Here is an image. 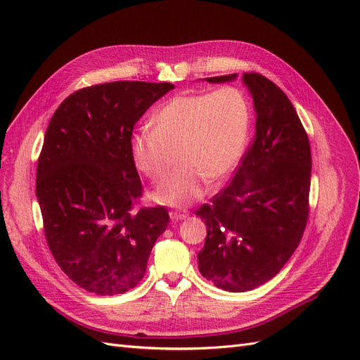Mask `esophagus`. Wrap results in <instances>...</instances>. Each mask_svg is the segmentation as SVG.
<instances>
[{"label":"esophagus","mask_w":360,"mask_h":360,"mask_svg":"<svg viewBox=\"0 0 360 360\" xmlns=\"http://www.w3.org/2000/svg\"><path fill=\"white\" fill-rule=\"evenodd\" d=\"M189 216V213L186 210H179V212H169V217L171 221L174 222H179V221H183L186 219V217Z\"/></svg>","instance_id":"obj_1"}]
</instances>
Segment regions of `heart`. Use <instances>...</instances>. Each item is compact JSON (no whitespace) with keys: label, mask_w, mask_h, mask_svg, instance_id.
I'll return each mask as SVG.
<instances>
[{"label":"heart","mask_w":360,"mask_h":360,"mask_svg":"<svg viewBox=\"0 0 360 360\" xmlns=\"http://www.w3.org/2000/svg\"><path fill=\"white\" fill-rule=\"evenodd\" d=\"M250 118L249 99L238 86L174 96L156 112L153 126L141 127L132 139L135 167L151 181L165 177L180 151L181 167L151 198L183 207L202 197L207 181L224 183L242 160Z\"/></svg>","instance_id":"obj_1"}]
</instances>
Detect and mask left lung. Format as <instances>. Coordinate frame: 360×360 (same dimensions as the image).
Wrapping results in <instances>:
<instances>
[{"label":"left lung","instance_id":"8db88e82","mask_svg":"<svg viewBox=\"0 0 360 360\" xmlns=\"http://www.w3.org/2000/svg\"><path fill=\"white\" fill-rule=\"evenodd\" d=\"M237 73L205 78L230 82ZM255 136L231 181L197 213L207 226L201 275L231 292L266 284L299 246L309 213L311 146L292 103L263 75L243 73Z\"/></svg>","mask_w":360,"mask_h":360}]
</instances>
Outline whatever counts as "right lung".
Wrapping results in <instances>:
<instances>
[{
	"mask_svg": "<svg viewBox=\"0 0 360 360\" xmlns=\"http://www.w3.org/2000/svg\"><path fill=\"white\" fill-rule=\"evenodd\" d=\"M169 82L115 81L70 94L53 112L37 162L36 195L57 264L76 285L114 296L139 284L165 207L134 204L143 195L132 159L138 120Z\"/></svg>",
	"mask_w": 360,
	"mask_h": 360,
	"instance_id": "obj_1",
	"label": "right lung"
}]
</instances>
